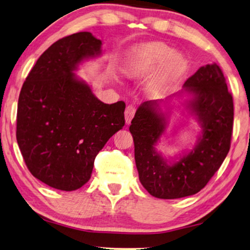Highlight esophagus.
<instances>
[{
	"label": "esophagus",
	"instance_id": "obj_1",
	"mask_svg": "<svg viewBox=\"0 0 250 250\" xmlns=\"http://www.w3.org/2000/svg\"><path fill=\"white\" fill-rule=\"evenodd\" d=\"M135 110H136V108H135L134 105H128L127 107H126V109H125L126 124H129L130 121H132V118L135 115Z\"/></svg>",
	"mask_w": 250,
	"mask_h": 250
}]
</instances>
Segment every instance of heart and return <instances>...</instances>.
<instances>
[{
    "label": "heart",
    "mask_w": 250,
    "mask_h": 250,
    "mask_svg": "<svg viewBox=\"0 0 250 250\" xmlns=\"http://www.w3.org/2000/svg\"><path fill=\"white\" fill-rule=\"evenodd\" d=\"M162 63L157 74L145 86L147 93L157 96L169 91L186 69L185 60L174 53L169 46L161 42L141 45L132 59L124 64L123 71L130 79H142Z\"/></svg>",
    "instance_id": "heart-1"
}]
</instances>
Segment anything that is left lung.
<instances>
[{
  "mask_svg": "<svg viewBox=\"0 0 250 250\" xmlns=\"http://www.w3.org/2000/svg\"><path fill=\"white\" fill-rule=\"evenodd\" d=\"M183 94L190 96L184 106L202 128L196 145L183 156L168 159L155 148L166 132L168 116L161 108L166 102H144L129 126L140 181L150 195L162 199L198 193L219 169L230 148L234 103L218 65L199 67L178 96Z\"/></svg>",
  "mask_w": 250,
  "mask_h": 250,
  "instance_id": "1",
  "label": "left lung"
}]
</instances>
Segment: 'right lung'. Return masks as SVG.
Wrapping results in <instances>:
<instances>
[{
	"instance_id": "1",
	"label": "right lung",
	"mask_w": 250,
	"mask_h": 250,
	"mask_svg": "<svg viewBox=\"0 0 250 250\" xmlns=\"http://www.w3.org/2000/svg\"><path fill=\"white\" fill-rule=\"evenodd\" d=\"M101 46L89 32L59 40L39 57L20 93L16 140L24 162L56 189L86 184L96 155L125 125L124 102L104 104L74 73L100 56Z\"/></svg>"
}]
</instances>
